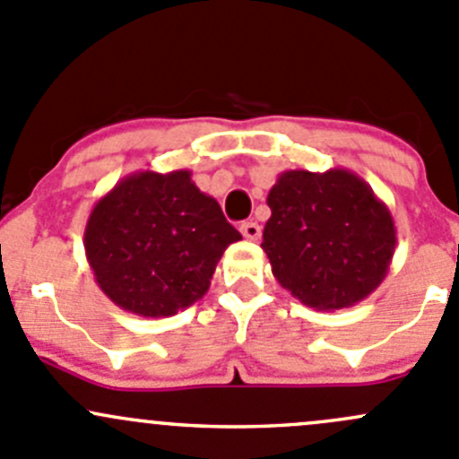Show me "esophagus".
I'll return each mask as SVG.
<instances>
[{"mask_svg":"<svg viewBox=\"0 0 459 459\" xmlns=\"http://www.w3.org/2000/svg\"><path fill=\"white\" fill-rule=\"evenodd\" d=\"M239 230H242V235L247 239H253V242H255V239H259L262 238V226L257 224V221H242V226H239Z\"/></svg>","mask_w":459,"mask_h":459,"instance_id":"34e87169","label":"esophagus"}]
</instances>
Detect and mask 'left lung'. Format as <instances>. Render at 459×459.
<instances>
[{"mask_svg":"<svg viewBox=\"0 0 459 459\" xmlns=\"http://www.w3.org/2000/svg\"><path fill=\"white\" fill-rule=\"evenodd\" d=\"M266 204L262 248L275 280L299 302L337 311L382 284L395 253V224L359 175L284 170Z\"/></svg>","mask_w":459,"mask_h":459,"instance_id":"obj_1","label":"left lung"}]
</instances>
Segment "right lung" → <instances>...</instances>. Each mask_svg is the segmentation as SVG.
<instances>
[{
    "instance_id": "obj_1",
    "label": "right lung",
    "mask_w": 459,
    "mask_h": 459,
    "mask_svg": "<svg viewBox=\"0 0 459 459\" xmlns=\"http://www.w3.org/2000/svg\"><path fill=\"white\" fill-rule=\"evenodd\" d=\"M242 235L191 170H137L91 211L86 259L106 298L142 317H169L206 295L226 248Z\"/></svg>"
}]
</instances>
